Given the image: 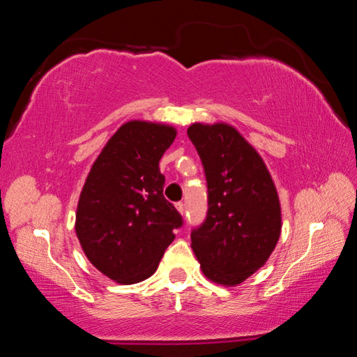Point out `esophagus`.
<instances>
[{
	"instance_id": "esophagus-1",
	"label": "esophagus",
	"mask_w": 357,
	"mask_h": 357,
	"mask_svg": "<svg viewBox=\"0 0 357 357\" xmlns=\"http://www.w3.org/2000/svg\"><path fill=\"white\" fill-rule=\"evenodd\" d=\"M176 209L179 211L181 214H184V211H185V208H184V203H183V202H178V203H176Z\"/></svg>"
}]
</instances>
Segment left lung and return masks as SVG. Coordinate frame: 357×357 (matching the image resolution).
I'll return each mask as SVG.
<instances>
[{
  "mask_svg": "<svg viewBox=\"0 0 357 357\" xmlns=\"http://www.w3.org/2000/svg\"><path fill=\"white\" fill-rule=\"evenodd\" d=\"M206 174L208 214L190 234L203 274L236 287L268 261L280 238L274 181L255 148L225 123L187 129Z\"/></svg>",
  "mask_w": 357,
  "mask_h": 357,
  "instance_id": "left-lung-1",
  "label": "left lung"
}]
</instances>
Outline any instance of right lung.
<instances>
[{
  "instance_id": "1",
  "label": "right lung",
  "mask_w": 357,
  "mask_h": 357,
  "mask_svg": "<svg viewBox=\"0 0 357 357\" xmlns=\"http://www.w3.org/2000/svg\"><path fill=\"white\" fill-rule=\"evenodd\" d=\"M176 129L129 121L114 132L91 167L77 206L75 233L102 274L124 285L155 273L183 217L165 200L159 160Z\"/></svg>"
}]
</instances>
